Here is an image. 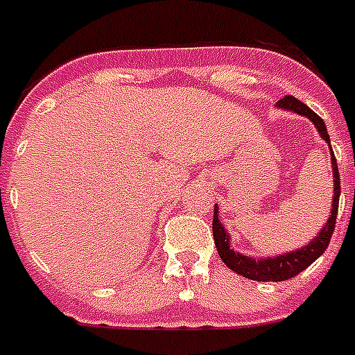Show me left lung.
I'll return each instance as SVG.
<instances>
[{"label": "left lung", "mask_w": 355, "mask_h": 355, "mask_svg": "<svg viewBox=\"0 0 355 355\" xmlns=\"http://www.w3.org/2000/svg\"><path fill=\"white\" fill-rule=\"evenodd\" d=\"M279 107L288 109V111L299 112L302 116H308L315 123L319 135L324 138V142L330 146V137H328L327 125L322 122V118L319 116L318 112H313L312 109L304 105L302 102H299L297 98L293 96H284L282 100H279ZM332 149V148H330ZM332 168H334V202H332V215L328 218L327 226L322 227L321 232L318 233V237L313 239L312 243L308 246L301 248L297 252L284 253V255H279V257H270V259H255L246 257V255H241L235 250L230 248V235L226 233V230L223 227L220 220H218V209L213 211V239H215V246H217V252L220 255V259L224 261L230 270H233L239 275H243L246 279H252V281H261V282H279L286 281V279H292L295 275L306 270L313 261H318L321 257L324 250L328 248V243L332 239L334 227H336V217H337V207H339V195H341V180H339V169H337L336 157L332 153ZM217 207V206H215Z\"/></svg>", "instance_id": "left-lung-1"}]
</instances>
